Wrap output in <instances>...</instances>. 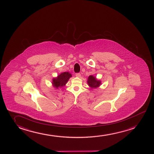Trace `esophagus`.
<instances>
[{
  "instance_id": "obj_1",
  "label": "esophagus",
  "mask_w": 154,
  "mask_h": 154,
  "mask_svg": "<svg viewBox=\"0 0 154 154\" xmlns=\"http://www.w3.org/2000/svg\"><path fill=\"white\" fill-rule=\"evenodd\" d=\"M75 76L78 78H80L81 77V74L80 73H78L75 74Z\"/></svg>"
}]
</instances>
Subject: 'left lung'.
Instances as JSON below:
<instances>
[{
    "instance_id": "1",
    "label": "left lung",
    "mask_w": 154,
    "mask_h": 154,
    "mask_svg": "<svg viewBox=\"0 0 154 154\" xmlns=\"http://www.w3.org/2000/svg\"><path fill=\"white\" fill-rule=\"evenodd\" d=\"M87 83L91 89L97 88L98 87H100V85H101V81L99 80H97L96 77L92 75H90L88 77Z\"/></svg>"
}]
</instances>
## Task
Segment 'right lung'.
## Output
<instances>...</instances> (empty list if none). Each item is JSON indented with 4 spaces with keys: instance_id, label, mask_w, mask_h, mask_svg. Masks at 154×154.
<instances>
[{
    "instance_id": "1",
    "label": "right lung",
    "mask_w": 154,
    "mask_h": 154,
    "mask_svg": "<svg viewBox=\"0 0 154 154\" xmlns=\"http://www.w3.org/2000/svg\"><path fill=\"white\" fill-rule=\"evenodd\" d=\"M71 77V74L69 73L68 72L61 73L56 78H53L52 81V85L57 89L64 87L69 78Z\"/></svg>"
}]
</instances>
